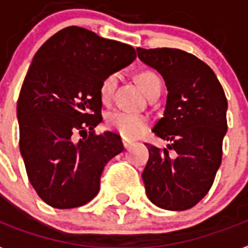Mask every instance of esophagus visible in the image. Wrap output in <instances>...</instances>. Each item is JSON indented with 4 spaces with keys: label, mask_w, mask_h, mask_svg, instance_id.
Here are the masks:
<instances>
[{
    "label": "esophagus",
    "mask_w": 248,
    "mask_h": 248,
    "mask_svg": "<svg viewBox=\"0 0 248 248\" xmlns=\"http://www.w3.org/2000/svg\"><path fill=\"white\" fill-rule=\"evenodd\" d=\"M122 144H124V148L127 149V148H130V146H131V144H132V141H130V140H127V139L122 138Z\"/></svg>",
    "instance_id": "obj_1"
}]
</instances>
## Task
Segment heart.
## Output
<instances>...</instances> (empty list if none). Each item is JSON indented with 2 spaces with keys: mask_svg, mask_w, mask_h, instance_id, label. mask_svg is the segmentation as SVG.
Wrapping results in <instances>:
<instances>
[{
  "mask_svg": "<svg viewBox=\"0 0 248 248\" xmlns=\"http://www.w3.org/2000/svg\"><path fill=\"white\" fill-rule=\"evenodd\" d=\"M118 81L117 72H110L109 75H107L103 78V81L100 84V96L103 100H108L110 95L113 94L116 85ZM136 81L142 89V92L148 95L153 90L162 86L160 78L156 74L149 70L140 71L136 75ZM107 124L112 130L117 131L118 134L122 135L126 139H135L144 134L148 128L149 120L142 114H135L130 112H124V110H116L107 117Z\"/></svg>",
  "mask_w": 248,
  "mask_h": 248,
  "instance_id": "obj_1",
  "label": "heart"
}]
</instances>
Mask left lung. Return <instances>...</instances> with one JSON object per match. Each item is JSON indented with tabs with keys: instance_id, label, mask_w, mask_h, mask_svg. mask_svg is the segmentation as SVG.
I'll return each instance as SVG.
<instances>
[{
	"instance_id": "obj_1",
	"label": "left lung",
	"mask_w": 248,
	"mask_h": 248,
	"mask_svg": "<svg viewBox=\"0 0 248 248\" xmlns=\"http://www.w3.org/2000/svg\"><path fill=\"white\" fill-rule=\"evenodd\" d=\"M136 51L163 76L168 90L164 116L153 132L170 144L163 150L145 144V191L159 208L187 210L208 194L222 163L228 107L224 90L214 71L194 54L177 48Z\"/></svg>"
}]
</instances>
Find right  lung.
<instances>
[{
	"mask_svg": "<svg viewBox=\"0 0 248 248\" xmlns=\"http://www.w3.org/2000/svg\"><path fill=\"white\" fill-rule=\"evenodd\" d=\"M135 58L134 47L78 26L60 30L34 56L17 100L19 145L31 186L52 208L93 200L106 164L124 150L118 135L94 128L103 120V78Z\"/></svg>",
	"mask_w": 248,
	"mask_h": 248,
	"instance_id": "1",
	"label": "right lung"
}]
</instances>
